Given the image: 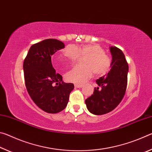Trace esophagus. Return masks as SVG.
<instances>
[{
	"mask_svg": "<svg viewBox=\"0 0 152 152\" xmlns=\"http://www.w3.org/2000/svg\"><path fill=\"white\" fill-rule=\"evenodd\" d=\"M74 86H75V87H76V88H82V86H82V84H75V85H74Z\"/></svg>",
	"mask_w": 152,
	"mask_h": 152,
	"instance_id": "obj_1",
	"label": "esophagus"
}]
</instances>
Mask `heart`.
<instances>
[{
	"mask_svg": "<svg viewBox=\"0 0 152 152\" xmlns=\"http://www.w3.org/2000/svg\"><path fill=\"white\" fill-rule=\"evenodd\" d=\"M64 58L75 63L82 58L84 65L76 66L65 75L67 81L75 84H83L90 79L93 73L97 76H102L110 70L112 60L101 46L98 44H84L76 47L68 45L63 51ZM55 61L57 65L62 64V58L56 56Z\"/></svg>",
	"mask_w": 152,
	"mask_h": 152,
	"instance_id": "obj_1",
	"label": "heart"
}]
</instances>
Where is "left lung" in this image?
Masks as SVG:
<instances>
[{"label": "left lung", "mask_w": 152, "mask_h": 152, "mask_svg": "<svg viewBox=\"0 0 152 152\" xmlns=\"http://www.w3.org/2000/svg\"><path fill=\"white\" fill-rule=\"evenodd\" d=\"M111 69L107 75L97 79L98 86L93 94L85 100L89 112L96 115L106 114L115 109L122 101L127 84L129 66L124 53L117 47H110Z\"/></svg>", "instance_id": "8db88e82"}]
</instances>
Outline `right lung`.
Returning a JSON list of instances; mask_svg holds the SVG:
<instances>
[{"mask_svg":"<svg viewBox=\"0 0 152 152\" xmlns=\"http://www.w3.org/2000/svg\"><path fill=\"white\" fill-rule=\"evenodd\" d=\"M64 46L58 39L43 40L30 48L23 62L28 93L38 107L48 113L65 109L74 88L72 83L62 81V76L56 72L51 64V56Z\"/></svg>","mask_w":152,"mask_h":152,"instance_id":"obj_1","label":"right lung"}]
</instances>
